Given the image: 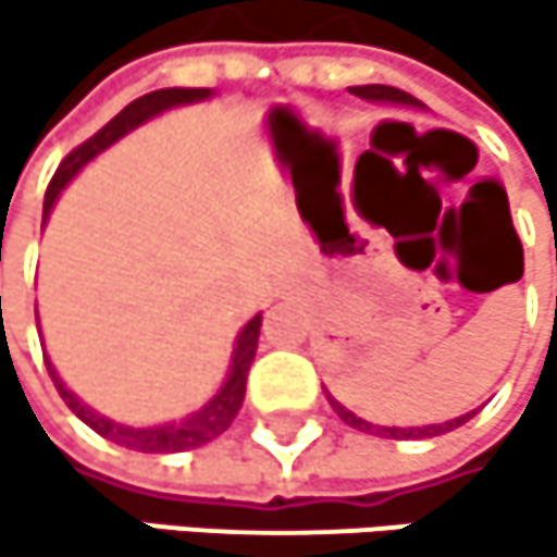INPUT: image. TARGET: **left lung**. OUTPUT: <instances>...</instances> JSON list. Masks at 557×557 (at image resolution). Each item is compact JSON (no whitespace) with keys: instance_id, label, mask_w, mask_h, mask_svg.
Here are the masks:
<instances>
[{"instance_id":"1","label":"left lung","mask_w":557,"mask_h":557,"mask_svg":"<svg viewBox=\"0 0 557 557\" xmlns=\"http://www.w3.org/2000/svg\"><path fill=\"white\" fill-rule=\"evenodd\" d=\"M350 92L354 96H360V99H368V102H387V106H424L421 99H414L411 92H404V89H394V86H381V83H374V86H350ZM327 400H331V408L341 414V421L344 424H350V428H357V431H363V434H381V437H434V434H444V431H455V428H461L465 421H471L474 418V411L471 414H461V418H455V421H444V424H424V428H384V424H371V421H363V418H357L354 411H347L341 400H334L331 394H327Z\"/></svg>"}]
</instances>
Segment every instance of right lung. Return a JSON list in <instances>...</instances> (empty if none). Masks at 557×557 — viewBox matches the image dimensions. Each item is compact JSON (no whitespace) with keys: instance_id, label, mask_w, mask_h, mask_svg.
I'll use <instances>...</instances> for the list:
<instances>
[{"instance_id":"1","label":"right lung","mask_w":557,"mask_h":557,"mask_svg":"<svg viewBox=\"0 0 557 557\" xmlns=\"http://www.w3.org/2000/svg\"><path fill=\"white\" fill-rule=\"evenodd\" d=\"M210 96H213V89H180V86H176V89H157V92H146V96H139V99H133L123 113H116V116H113L110 123H106L92 139H86L79 149H73V153L59 163V170H55V176H52V183H49V189H46L42 220H49V213H52V207H55V200H59L62 189H66V186L73 183V176H76L89 160H96V157L102 153V149H110L116 139H123L126 133H133L136 126L149 123V120L160 116V113H166V110H176V106H189V102H203V99H210ZM260 320H263V313H253V317L247 320V324H244V331L237 334V341H233L230 371H226L220 391L203 404L200 411L186 414V418H180V421H166V424L133 428V424H120V421H113V418H106V414L92 411L86 400H79V397L66 387V381L59 377V371L52 368L49 360H46V368H49V374H52L55 391L62 394V400L70 404V411H73L83 424H89L96 434H102V437H110V441L129 447V451H143V455L189 451V447H200V444H210L213 437H220V434L233 424V418L240 414V408H244V394H247V374H250V363H253V357H257Z\"/></svg>"}]
</instances>
